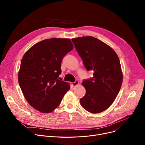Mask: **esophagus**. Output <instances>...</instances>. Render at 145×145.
Segmentation results:
<instances>
[{
    "label": "esophagus",
    "instance_id": "34e87169",
    "mask_svg": "<svg viewBox=\"0 0 145 145\" xmlns=\"http://www.w3.org/2000/svg\"><path fill=\"white\" fill-rule=\"evenodd\" d=\"M79 84V81H78V80H76L74 82L72 83V86H73V87H75V86H78Z\"/></svg>",
    "mask_w": 145,
    "mask_h": 145
}]
</instances>
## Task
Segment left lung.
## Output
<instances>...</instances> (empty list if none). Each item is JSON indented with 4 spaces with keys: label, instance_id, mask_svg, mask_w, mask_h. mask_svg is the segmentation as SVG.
<instances>
[{
    "label": "left lung",
    "instance_id": "1",
    "mask_svg": "<svg viewBox=\"0 0 145 145\" xmlns=\"http://www.w3.org/2000/svg\"><path fill=\"white\" fill-rule=\"evenodd\" d=\"M72 40L88 71L93 77L83 81L86 95L81 106L88 112L105 111L117 97L123 82V73L116 53L109 45L92 36L73 38Z\"/></svg>",
    "mask_w": 145,
    "mask_h": 145
}]
</instances>
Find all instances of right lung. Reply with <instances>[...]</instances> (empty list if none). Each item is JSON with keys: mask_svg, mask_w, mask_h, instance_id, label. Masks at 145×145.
Returning a JSON list of instances; mask_svg holds the SVG:
<instances>
[{"mask_svg": "<svg viewBox=\"0 0 145 145\" xmlns=\"http://www.w3.org/2000/svg\"><path fill=\"white\" fill-rule=\"evenodd\" d=\"M73 49L70 39L51 38L36 43L23 56L18 72L19 86L36 110L53 112L70 89L69 83L58 78L63 58Z\"/></svg>", "mask_w": 145, "mask_h": 145, "instance_id": "obj_1", "label": "right lung"}]
</instances>
